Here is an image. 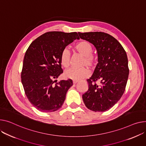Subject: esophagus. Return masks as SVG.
Listing matches in <instances>:
<instances>
[{
    "instance_id": "esophagus-1",
    "label": "esophagus",
    "mask_w": 146,
    "mask_h": 146,
    "mask_svg": "<svg viewBox=\"0 0 146 146\" xmlns=\"http://www.w3.org/2000/svg\"><path fill=\"white\" fill-rule=\"evenodd\" d=\"M77 82H78V81H77V80H73V83L74 84H76Z\"/></svg>"
}]
</instances>
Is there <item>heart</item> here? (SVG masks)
I'll list each match as a JSON object with an SVG mask.
<instances>
[{"mask_svg":"<svg viewBox=\"0 0 146 146\" xmlns=\"http://www.w3.org/2000/svg\"><path fill=\"white\" fill-rule=\"evenodd\" d=\"M75 50L83 56L82 65L93 68L96 64V57L92 54L93 46L88 41L82 40L74 46ZM60 63L64 68H67L70 64V55L67 48H64L60 54ZM64 77L67 79L79 80L85 78L89 75V70L87 68L82 67L79 69H70L64 72Z\"/></svg>","mask_w":146,"mask_h":146,"instance_id":"1","label":"heart"}]
</instances>
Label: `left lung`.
I'll use <instances>...</instances> for the list:
<instances>
[{"mask_svg": "<svg viewBox=\"0 0 146 146\" xmlns=\"http://www.w3.org/2000/svg\"><path fill=\"white\" fill-rule=\"evenodd\" d=\"M80 37L92 43L98 54L94 72L87 81L89 89L83 94L85 106L94 111L110 109L122 97L129 69L127 54L121 44L108 33L79 32ZM98 80L100 83L98 84Z\"/></svg>", "mask_w": 146, "mask_h": 146, "instance_id": "obj_1", "label": "left lung"}]
</instances>
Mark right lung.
I'll use <instances>...</instances> for the list:
<instances>
[{"mask_svg": "<svg viewBox=\"0 0 146 146\" xmlns=\"http://www.w3.org/2000/svg\"><path fill=\"white\" fill-rule=\"evenodd\" d=\"M79 39L77 32H46L32 42L23 63L21 80L29 101L38 110L53 112L62 106L72 79L56 83L63 71L60 54L66 46Z\"/></svg>", "mask_w": 146, "mask_h": 146, "instance_id": "right-lung-1", "label": "right lung"}]
</instances>
